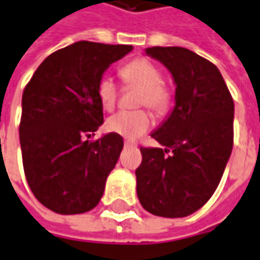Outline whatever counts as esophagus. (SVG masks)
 Listing matches in <instances>:
<instances>
[{
    "instance_id": "esophagus-1",
    "label": "esophagus",
    "mask_w": 260,
    "mask_h": 260,
    "mask_svg": "<svg viewBox=\"0 0 260 260\" xmlns=\"http://www.w3.org/2000/svg\"><path fill=\"white\" fill-rule=\"evenodd\" d=\"M125 148H137V144L129 142V141H125Z\"/></svg>"
}]
</instances>
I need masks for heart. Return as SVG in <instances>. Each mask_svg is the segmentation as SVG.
Segmentation results:
<instances>
[{
  "instance_id": "1",
  "label": "heart",
  "mask_w": 260,
  "mask_h": 260,
  "mask_svg": "<svg viewBox=\"0 0 260 260\" xmlns=\"http://www.w3.org/2000/svg\"><path fill=\"white\" fill-rule=\"evenodd\" d=\"M121 78L126 85H135L141 88L139 105H146L156 114H165L172 104V93L162 84V72L151 61L138 58L123 65ZM96 95L104 109L111 111L115 107L118 98V88L114 79L102 77L96 85ZM152 119L146 111H121L115 115L109 116L105 126L109 132L118 134L126 139H135L151 128Z\"/></svg>"
}]
</instances>
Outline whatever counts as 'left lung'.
I'll use <instances>...</instances> for the list:
<instances>
[{
	"mask_svg": "<svg viewBox=\"0 0 260 260\" xmlns=\"http://www.w3.org/2000/svg\"><path fill=\"white\" fill-rule=\"evenodd\" d=\"M145 54L167 68L175 105L151 137L162 148H141L137 193L145 211L183 218L201 209L218 188L234 146V100L222 74L182 47H152Z\"/></svg>",
	"mask_w": 260,
	"mask_h": 260,
	"instance_id": "8db88e82",
	"label": "left lung"
}]
</instances>
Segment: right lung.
<instances>
[{"instance_id": "add662e5", "label": "right lung", "mask_w": 260, "mask_h": 260, "mask_svg": "<svg viewBox=\"0 0 260 260\" xmlns=\"http://www.w3.org/2000/svg\"><path fill=\"white\" fill-rule=\"evenodd\" d=\"M134 49L78 41L47 56L22 93L19 144L26 182L61 215L93 209L123 148L121 135L85 137L104 123L96 85L111 63Z\"/></svg>"}]
</instances>
